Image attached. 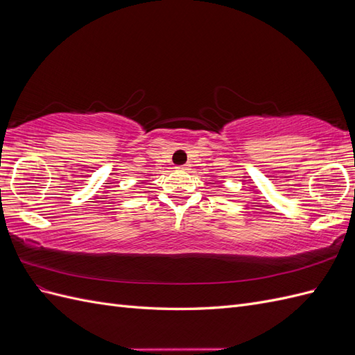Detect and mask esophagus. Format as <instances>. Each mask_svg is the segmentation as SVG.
<instances>
[{"mask_svg": "<svg viewBox=\"0 0 355 355\" xmlns=\"http://www.w3.org/2000/svg\"><path fill=\"white\" fill-rule=\"evenodd\" d=\"M176 168H178V170H182V171H187V170H189V164H180V166H178Z\"/></svg>", "mask_w": 355, "mask_h": 355, "instance_id": "1", "label": "esophagus"}]
</instances>
